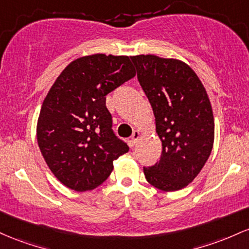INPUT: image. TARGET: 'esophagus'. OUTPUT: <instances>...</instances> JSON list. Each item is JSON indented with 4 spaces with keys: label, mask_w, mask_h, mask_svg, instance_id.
<instances>
[{
    "label": "esophagus",
    "mask_w": 249,
    "mask_h": 249,
    "mask_svg": "<svg viewBox=\"0 0 249 249\" xmlns=\"http://www.w3.org/2000/svg\"><path fill=\"white\" fill-rule=\"evenodd\" d=\"M140 136H141V133H140L139 130H134L133 134H132V136H130V139H132V142H133L134 144H135L136 142H138V140L140 139Z\"/></svg>",
    "instance_id": "esophagus-1"
}]
</instances>
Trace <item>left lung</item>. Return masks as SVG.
I'll return each mask as SVG.
<instances>
[{"mask_svg":"<svg viewBox=\"0 0 249 249\" xmlns=\"http://www.w3.org/2000/svg\"><path fill=\"white\" fill-rule=\"evenodd\" d=\"M130 58L162 142L160 160L143 167L144 177L161 191L185 188L205 166L213 148L214 116L207 91L182 61L155 55Z\"/></svg>","mask_w":249,"mask_h":249,"instance_id":"8db88e82","label":"left lung"}]
</instances>
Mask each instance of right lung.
<instances>
[{
	"label": "right lung",
	"mask_w": 249,
	"mask_h": 249,
	"mask_svg": "<svg viewBox=\"0 0 249 249\" xmlns=\"http://www.w3.org/2000/svg\"><path fill=\"white\" fill-rule=\"evenodd\" d=\"M135 76L128 56L95 54L64 68L44 99L37 143L53 174L76 192L107 180L113 161L129 150L114 134L106 95Z\"/></svg>",
	"instance_id": "right-lung-1"
}]
</instances>
